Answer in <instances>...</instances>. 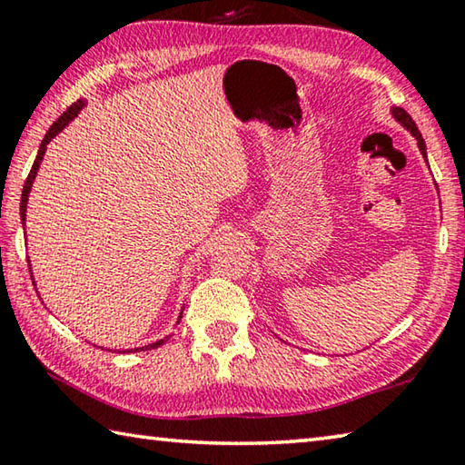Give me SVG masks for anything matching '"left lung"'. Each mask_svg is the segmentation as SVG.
I'll return each mask as SVG.
<instances>
[{"label": "left lung", "mask_w": 465, "mask_h": 465, "mask_svg": "<svg viewBox=\"0 0 465 465\" xmlns=\"http://www.w3.org/2000/svg\"><path fill=\"white\" fill-rule=\"evenodd\" d=\"M391 116H393V119H396L400 124H402L404 129H408V131L412 133V135L416 137V141H419V149H420L422 157H424V160H427V145H424V139H422V135H420L419 127H416V123L412 121V116L408 114L404 108H398V106H391Z\"/></svg>", "instance_id": "8db88e82"}]
</instances>
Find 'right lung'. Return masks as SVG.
Masks as SVG:
<instances>
[{"mask_svg":"<svg viewBox=\"0 0 465 465\" xmlns=\"http://www.w3.org/2000/svg\"><path fill=\"white\" fill-rule=\"evenodd\" d=\"M85 106V100H77L75 104H72L69 106L65 113H63L57 121H54L53 124H51V129L46 131V135H45V139H43V143H41V147H38V153H36V160H35V163H33V170H30V174H28V178H26V183H25V188H22V199H20V217H22V225H26V204H28V194H30V188H33V183H35V178H36V172H38V168H41V162H43V157H45V152H46V145H49V141L53 139V137H57L59 133L67 127L69 123H72L77 114H80V110ZM26 233V232H25ZM30 266V264H28ZM180 318H183V312H180V316H178V322H180ZM176 322V324H178ZM170 336H166V338H160V341H155V342H152V344H145V346H139V349H129V351H119V352H135V351H152V349H157V346H162L163 342L168 341Z\"/></svg>","mask_w":465,"mask_h":465,"instance_id":"1","label":"right lung"}]
</instances>
